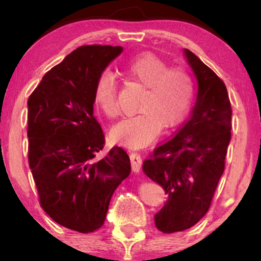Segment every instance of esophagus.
<instances>
[{
	"mask_svg": "<svg viewBox=\"0 0 261 261\" xmlns=\"http://www.w3.org/2000/svg\"><path fill=\"white\" fill-rule=\"evenodd\" d=\"M129 158H130V164H132V170H133L134 172H139L142 165V159L140 154L137 152H130Z\"/></svg>",
	"mask_w": 261,
	"mask_h": 261,
	"instance_id": "34e87169",
	"label": "esophagus"
}]
</instances>
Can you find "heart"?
<instances>
[{
    "label": "heart",
    "mask_w": 261,
    "mask_h": 261,
    "mask_svg": "<svg viewBox=\"0 0 261 261\" xmlns=\"http://www.w3.org/2000/svg\"><path fill=\"white\" fill-rule=\"evenodd\" d=\"M124 72L144 85L135 115L124 117L112 128V138L120 145L140 148L158 137L162 127H173L187 114L194 96V83L187 71L167 69L166 63L152 53L135 57L124 65ZM96 106L108 117L119 114L116 80L109 71L99 74L95 83Z\"/></svg>",
    "instance_id": "1"
}]
</instances>
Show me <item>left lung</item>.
Instances as JSON below:
<instances>
[{
  "mask_svg": "<svg viewBox=\"0 0 261 261\" xmlns=\"http://www.w3.org/2000/svg\"><path fill=\"white\" fill-rule=\"evenodd\" d=\"M183 53L197 80L191 116L142 165L146 176L167 195L154 215L155 227L167 234L188 229L208 212L230 141L231 107L226 85L197 56L189 49Z\"/></svg>",
  "mask_w": 261,
  "mask_h": 261,
  "instance_id": "8db88e82",
  "label": "left lung"
}]
</instances>
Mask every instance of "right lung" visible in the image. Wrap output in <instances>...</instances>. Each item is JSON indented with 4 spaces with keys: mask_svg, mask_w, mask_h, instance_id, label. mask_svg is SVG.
<instances>
[{
    "mask_svg": "<svg viewBox=\"0 0 261 261\" xmlns=\"http://www.w3.org/2000/svg\"><path fill=\"white\" fill-rule=\"evenodd\" d=\"M122 49L78 47L28 98V160L40 204L53 221L80 233L103 226L114 191L130 173L121 147L96 158L105 134L94 116L95 83Z\"/></svg>",
    "mask_w": 261,
    "mask_h": 261,
    "instance_id": "1",
    "label": "right lung"
}]
</instances>
